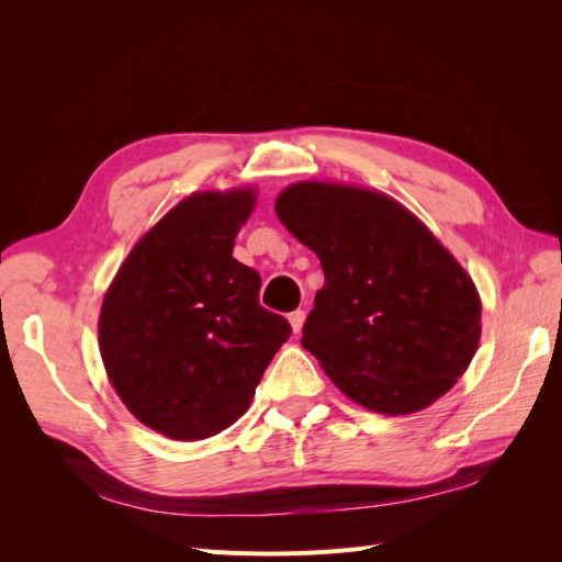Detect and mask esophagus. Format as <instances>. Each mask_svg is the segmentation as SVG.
<instances>
[{
    "mask_svg": "<svg viewBox=\"0 0 562 562\" xmlns=\"http://www.w3.org/2000/svg\"><path fill=\"white\" fill-rule=\"evenodd\" d=\"M304 314L302 310H297V312H293V314H288V321H291V328H293V333H300L302 330V326H304Z\"/></svg>",
    "mask_w": 562,
    "mask_h": 562,
    "instance_id": "1",
    "label": "esophagus"
}]
</instances>
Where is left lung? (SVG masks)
I'll list each match as a JSON object with an SVG mask.
<instances>
[{
  "instance_id": "left-lung-1",
  "label": "left lung",
  "mask_w": 562,
  "mask_h": 562,
  "mask_svg": "<svg viewBox=\"0 0 562 562\" xmlns=\"http://www.w3.org/2000/svg\"><path fill=\"white\" fill-rule=\"evenodd\" d=\"M277 215L326 274L302 347L345 396L411 415L464 375L481 339V297L411 211L361 187L295 182Z\"/></svg>"
}]
</instances>
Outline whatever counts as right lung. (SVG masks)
Wrapping results in <instances>:
<instances>
[{
    "mask_svg": "<svg viewBox=\"0 0 562 562\" xmlns=\"http://www.w3.org/2000/svg\"><path fill=\"white\" fill-rule=\"evenodd\" d=\"M252 190L196 192L133 246L98 321L108 378L145 427L201 440L250 405L291 323L265 310L260 274L232 258Z\"/></svg>",
    "mask_w": 562,
    "mask_h": 562,
    "instance_id": "1",
    "label": "right lung"
}]
</instances>
